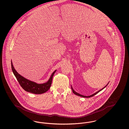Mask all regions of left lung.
<instances>
[{
	"instance_id": "left-lung-1",
	"label": "left lung",
	"mask_w": 129,
	"mask_h": 129,
	"mask_svg": "<svg viewBox=\"0 0 129 129\" xmlns=\"http://www.w3.org/2000/svg\"><path fill=\"white\" fill-rule=\"evenodd\" d=\"M109 84V83L106 85V86H104V87H103V88H102L101 89H100V90H99V91H98L97 92H95V93H94V94H91V95H89V96H84V95H81V94H80L79 93H77V92H76V91H75L74 90V89H73V87H72V86H71V88H72V91H73V92L74 93V94H75V95H77V96H80V97H83V98H90V97H93V96H94L95 95H96V94H97L98 93H99V92H100L101 91H102L103 89H104V88L106 86L108 85V84Z\"/></svg>"
}]
</instances>
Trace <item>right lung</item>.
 Masks as SVG:
<instances>
[{
  "label": "right lung",
  "instance_id": "obj_1",
  "mask_svg": "<svg viewBox=\"0 0 129 129\" xmlns=\"http://www.w3.org/2000/svg\"><path fill=\"white\" fill-rule=\"evenodd\" d=\"M11 65L12 72L18 81L19 84L21 87L27 92H30L35 94H43L47 91L50 88L53 76L55 73V70L51 74L49 80L46 83L43 84H38L35 82L28 80L22 76L16 71L11 61Z\"/></svg>",
  "mask_w": 129,
  "mask_h": 129
}]
</instances>
